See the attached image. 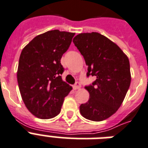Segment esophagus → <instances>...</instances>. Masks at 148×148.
<instances>
[{
	"label": "esophagus",
	"instance_id": "esophagus-1",
	"mask_svg": "<svg viewBox=\"0 0 148 148\" xmlns=\"http://www.w3.org/2000/svg\"><path fill=\"white\" fill-rule=\"evenodd\" d=\"M73 88H74V90H77V89H80V88H81V84L78 83V82H77V83L74 84Z\"/></svg>",
	"mask_w": 148,
	"mask_h": 148
}]
</instances>
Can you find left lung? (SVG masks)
Returning <instances> with one entry per match:
<instances>
[{
    "label": "left lung",
    "mask_w": 148,
    "mask_h": 148,
    "mask_svg": "<svg viewBox=\"0 0 148 148\" xmlns=\"http://www.w3.org/2000/svg\"><path fill=\"white\" fill-rule=\"evenodd\" d=\"M73 42L85 60L87 76H96L92 85L87 86L90 98L80 106L86 119L101 121L116 113L131 84L127 56L114 42L97 32L79 34Z\"/></svg>",
    "instance_id": "obj_1"
}]
</instances>
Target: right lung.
Wrapping results in <instances>:
<instances>
[{"label":"right lung","instance_id":"right-lung-1","mask_svg":"<svg viewBox=\"0 0 148 148\" xmlns=\"http://www.w3.org/2000/svg\"><path fill=\"white\" fill-rule=\"evenodd\" d=\"M75 33L53 30L36 36L23 48L17 77L20 93L27 110L40 119L60 112L64 97L71 90L62 80L60 59Z\"/></svg>","mask_w":148,"mask_h":148}]
</instances>
